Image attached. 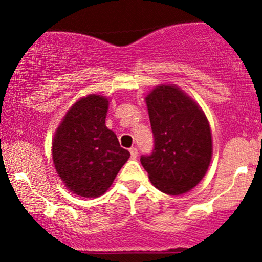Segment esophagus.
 Wrapping results in <instances>:
<instances>
[{"label": "esophagus", "instance_id": "esophagus-1", "mask_svg": "<svg viewBox=\"0 0 262 262\" xmlns=\"http://www.w3.org/2000/svg\"><path fill=\"white\" fill-rule=\"evenodd\" d=\"M129 151H130L132 159H137L138 158V149L137 148H130V149H129Z\"/></svg>", "mask_w": 262, "mask_h": 262}]
</instances>
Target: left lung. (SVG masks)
<instances>
[{"instance_id": "1", "label": "left lung", "mask_w": 262, "mask_h": 262, "mask_svg": "<svg viewBox=\"0 0 262 262\" xmlns=\"http://www.w3.org/2000/svg\"><path fill=\"white\" fill-rule=\"evenodd\" d=\"M154 149L140 162L150 181L164 193L177 196L197 185L212 159V133L206 114L182 90L155 87L145 97Z\"/></svg>"}]
</instances>
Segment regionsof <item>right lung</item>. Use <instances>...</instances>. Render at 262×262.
<instances>
[{
	"instance_id": "right-lung-1",
	"label": "right lung",
	"mask_w": 262,
	"mask_h": 262,
	"mask_svg": "<svg viewBox=\"0 0 262 262\" xmlns=\"http://www.w3.org/2000/svg\"><path fill=\"white\" fill-rule=\"evenodd\" d=\"M108 100L80 98L65 114L53 139V161L68 189L81 197H100L129 159L117 135L106 127Z\"/></svg>"
}]
</instances>
